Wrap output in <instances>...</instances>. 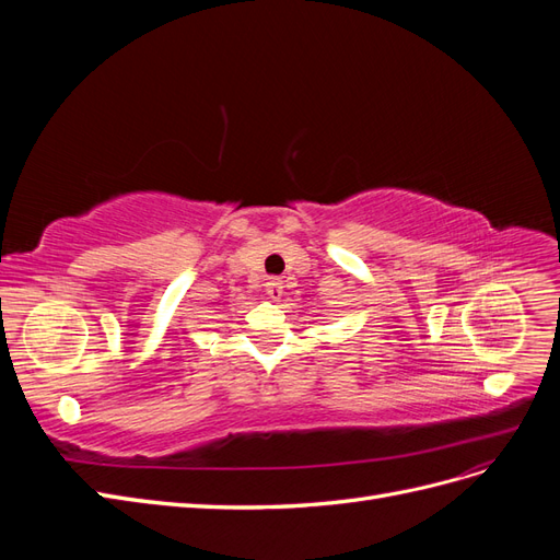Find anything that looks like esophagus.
<instances>
[{
  "label": "esophagus",
  "instance_id": "esophagus-1",
  "mask_svg": "<svg viewBox=\"0 0 560 560\" xmlns=\"http://www.w3.org/2000/svg\"><path fill=\"white\" fill-rule=\"evenodd\" d=\"M266 294H268V299L280 301L282 294H284L282 282H280V280H268V282H266Z\"/></svg>",
  "mask_w": 560,
  "mask_h": 560
}]
</instances>
